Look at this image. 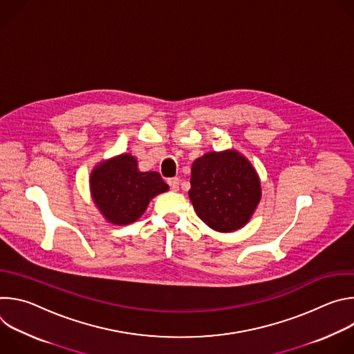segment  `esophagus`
<instances>
[{"label":"esophagus","instance_id":"esophagus-1","mask_svg":"<svg viewBox=\"0 0 354 354\" xmlns=\"http://www.w3.org/2000/svg\"><path fill=\"white\" fill-rule=\"evenodd\" d=\"M167 183L169 185L171 190H178L179 189V178H169V179H167Z\"/></svg>","mask_w":354,"mask_h":354}]
</instances>
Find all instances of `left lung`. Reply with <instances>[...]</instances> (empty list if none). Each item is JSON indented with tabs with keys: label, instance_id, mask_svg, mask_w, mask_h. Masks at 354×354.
<instances>
[{
	"label": "left lung",
	"instance_id": "left-lung-1",
	"mask_svg": "<svg viewBox=\"0 0 354 354\" xmlns=\"http://www.w3.org/2000/svg\"><path fill=\"white\" fill-rule=\"evenodd\" d=\"M190 185L189 197L196 214L218 232L242 228L262 196L255 168L235 149L197 158Z\"/></svg>",
	"mask_w": 354,
	"mask_h": 354
}]
</instances>
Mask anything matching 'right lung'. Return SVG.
Returning a JSON list of instances; mask_svg holds the SVG:
<instances>
[{
	"instance_id": "1",
	"label": "right lung",
	"mask_w": 354,
	"mask_h": 354,
	"mask_svg": "<svg viewBox=\"0 0 354 354\" xmlns=\"http://www.w3.org/2000/svg\"><path fill=\"white\" fill-rule=\"evenodd\" d=\"M93 203L112 224L127 225L147 210L149 200L169 187L156 171L140 172L137 160L122 154L96 165L89 178Z\"/></svg>"
}]
</instances>
